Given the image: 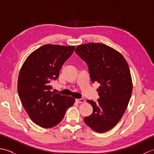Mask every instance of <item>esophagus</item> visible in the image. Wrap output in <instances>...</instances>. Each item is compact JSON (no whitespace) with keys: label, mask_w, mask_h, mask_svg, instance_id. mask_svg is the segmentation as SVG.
I'll use <instances>...</instances> for the list:
<instances>
[{"label":"esophagus","mask_w":154,"mask_h":154,"mask_svg":"<svg viewBox=\"0 0 154 154\" xmlns=\"http://www.w3.org/2000/svg\"><path fill=\"white\" fill-rule=\"evenodd\" d=\"M76 101H77V102L78 103H84L85 100L84 99H82V98H81V99H76Z\"/></svg>","instance_id":"esophagus-1"}]
</instances>
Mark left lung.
<instances>
[{
	"label": "left lung",
	"instance_id": "left-lung-1",
	"mask_svg": "<svg viewBox=\"0 0 154 154\" xmlns=\"http://www.w3.org/2000/svg\"><path fill=\"white\" fill-rule=\"evenodd\" d=\"M75 53L87 63L91 80L100 84L97 102L88 100L93 108L84 118L87 126L97 132L112 128L122 117L132 93L130 69L122 54L100 43L81 45Z\"/></svg>",
	"mask_w": 154,
	"mask_h": 154
}]
</instances>
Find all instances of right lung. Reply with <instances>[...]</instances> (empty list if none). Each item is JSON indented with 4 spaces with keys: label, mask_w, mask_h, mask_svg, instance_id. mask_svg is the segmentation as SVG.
Returning <instances> with one entry per match:
<instances>
[{
    "label": "right lung",
    "mask_w": 154,
    "mask_h": 154,
    "mask_svg": "<svg viewBox=\"0 0 154 154\" xmlns=\"http://www.w3.org/2000/svg\"><path fill=\"white\" fill-rule=\"evenodd\" d=\"M75 46L47 44L29 55L18 79V93L30 119L41 127L60 123L75 99L52 92L51 83L57 80L62 65L73 53Z\"/></svg>",
    "instance_id": "obj_1"
}]
</instances>
